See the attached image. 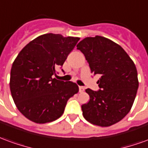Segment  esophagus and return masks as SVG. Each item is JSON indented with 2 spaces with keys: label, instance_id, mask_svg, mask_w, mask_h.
I'll return each mask as SVG.
<instances>
[{
  "label": "esophagus",
  "instance_id": "esophagus-1",
  "mask_svg": "<svg viewBox=\"0 0 148 148\" xmlns=\"http://www.w3.org/2000/svg\"><path fill=\"white\" fill-rule=\"evenodd\" d=\"M84 90H85V88L83 86H79V92L82 93V92H83Z\"/></svg>",
  "mask_w": 148,
  "mask_h": 148
}]
</instances>
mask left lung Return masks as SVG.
I'll use <instances>...</instances> for the list:
<instances>
[{
  "label": "left lung",
  "instance_id": "8db88e82",
  "mask_svg": "<svg viewBox=\"0 0 148 148\" xmlns=\"http://www.w3.org/2000/svg\"><path fill=\"white\" fill-rule=\"evenodd\" d=\"M77 49L85 55L91 73L101 76L98 91L86 90L90 101L82 106L84 118L94 125L111 126L132 107L139 87L135 63L121 46L106 37H86Z\"/></svg>",
  "mask_w": 148,
  "mask_h": 148
}]
</instances>
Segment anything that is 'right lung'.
I'll return each instance as SVG.
<instances>
[{
  "mask_svg": "<svg viewBox=\"0 0 148 148\" xmlns=\"http://www.w3.org/2000/svg\"><path fill=\"white\" fill-rule=\"evenodd\" d=\"M80 38L47 33L22 49L12 63L9 86L18 110L36 124L51 122L63 114L67 101L78 92L72 82L53 78Z\"/></svg>",
  "mask_w": 148,
  "mask_h": 148,
  "instance_id": "add662e5",
  "label": "right lung"
}]
</instances>
